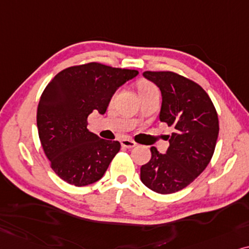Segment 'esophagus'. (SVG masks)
Segmentation results:
<instances>
[{
  "label": "esophagus",
  "mask_w": 249,
  "mask_h": 249,
  "mask_svg": "<svg viewBox=\"0 0 249 249\" xmlns=\"http://www.w3.org/2000/svg\"><path fill=\"white\" fill-rule=\"evenodd\" d=\"M121 144L124 148H134L137 145V143L133 140H130V139H123V140H121Z\"/></svg>",
  "instance_id": "obj_1"
}]
</instances>
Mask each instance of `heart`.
Here are the masks:
<instances>
[{
  "label": "heart",
  "mask_w": 249,
  "mask_h": 249,
  "mask_svg": "<svg viewBox=\"0 0 249 249\" xmlns=\"http://www.w3.org/2000/svg\"><path fill=\"white\" fill-rule=\"evenodd\" d=\"M157 90V88L154 84H151V83L149 82H141L140 84H139V93L140 94H143V93H147V92H151V91H155Z\"/></svg>",
  "instance_id": "1"
}]
</instances>
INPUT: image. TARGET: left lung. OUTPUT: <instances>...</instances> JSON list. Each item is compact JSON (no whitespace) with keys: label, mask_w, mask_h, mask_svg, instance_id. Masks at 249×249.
<instances>
[{"label":"left lung","mask_w":249,"mask_h":249,"mask_svg":"<svg viewBox=\"0 0 249 249\" xmlns=\"http://www.w3.org/2000/svg\"><path fill=\"white\" fill-rule=\"evenodd\" d=\"M143 76L160 90L159 119L174 132L166 154L150 148L151 159L141 166V181L158 194H173L210 164L220 130L217 112L204 89L191 79L173 71H144Z\"/></svg>","instance_id":"left-lung-1"}]
</instances>
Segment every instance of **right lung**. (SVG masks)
Instances as JSON below:
<instances>
[{
    "instance_id": "add662e5",
    "label": "right lung",
    "mask_w": 249,
    "mask_h": 249,
    "mask_svg": "<svg viewBox=\"0 0 249 249\" xmlns=\"http://www.w3.org/2000/svg\"><path fill=\"white\" fill-rule=\"evenodd\" d=\"M139 74L99 62L72 66L46 85L37 107L38 137L52 170L76 187L94 183L121 149L118 141L88 130L94 110L104 115L116 90Z\"/></svg>"
}]
</instances>
